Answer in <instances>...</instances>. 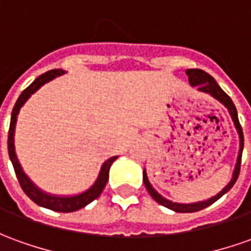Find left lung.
I'll list each match as a JSON object with an SVG mask.
<instances>
[{"mask_svg": "<svg viewBox=\"0 0 251 251\" xmlns=\"http://www.w3.org/2000/svg\"><path fill=\"white\" fill-rule=\"evenodd\" d=\"M186 75L189 76V81H190V85H192V87H197V89L201 91V92L209 94V95L213 96L215 99H217L220 103H223L224 106L228 108L229 115H231V118L234 121V125H235L236 130H238V134H239V153H238L235 168H234V174H232V178L229 180L228 185L224 187L223 190L219 193V194L213 196L212 199L205 200V201H200V202H193V204H178V202H173V201H170V200L162 197V196L152 187V185L150 183V180H148V176H147V173H145V170H144V185L147 187L148 193L152 196V199L155 200L156 202H159V204L163 205V206L168 208V209H171V211L175 212H180V213H189V212L201 211V209H204L206 206H209L211 204H213V202L220 199L223 194H226V193L228 192L229 189L234 186V183H235L236 179H238V176H239L242 151H243V131H242V126L241 124H239V120H238V113H236L235 104L232 103L231 98L224 92L223 89L219 87V84L216 83V80H215L211 75H208L206 72L201 71V69H187Z\"/></svg>", "mask_w": 251, "mask_h": 251, "instance_id": "1", "label": "left lung"}]
</instances>
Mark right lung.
<instances>
[{"mask_svg":"<svg viewBox=\"0 0 251 251\" xmlns=\"http://www.w3.org/2000/svg\"><path fill=\"white\" fill-rule=\"evenodd\" d=\"M65 72L62 69H52V71H49L43 75H40L34 83L31 84L29 87L24 89L22 92V95L19 96V99L16 101L15 107L12 110V117H10V126H9V134H8V152H9L10 162L13 164V168H15L16 176L19 179V183L22 186L23 192L27 194L29 199L34 201L35 204L40 205L43 208H47V209H51V211L55 212H64V213H68V212H75L78 211L84 208L85 205H88L89 202H92L94 200H96L103 192V189L106 186L108 180V171H110V167L114 163V160L118 157V156H113L110 157L108 160L103 163V166L100 168V173L98 175V179L95 180V183L92 186L89 187L88 190L80 193L77 196H69V197H61V196H51L49 193H45L40 190L39 187L35 186L34 182L28 178L27 175L24 174L20 163L17 160V156H16L15 152V126L16 121H17V114L20 111V108L23 107V104L28 100V98L35 94L38 89L45 85L49 81H51L52 78L64 75Z\"/></svg>","mask_w":251,"mask_h":251,"instance_id":"right-lung-1","label":"right lung"}]
</instances>
